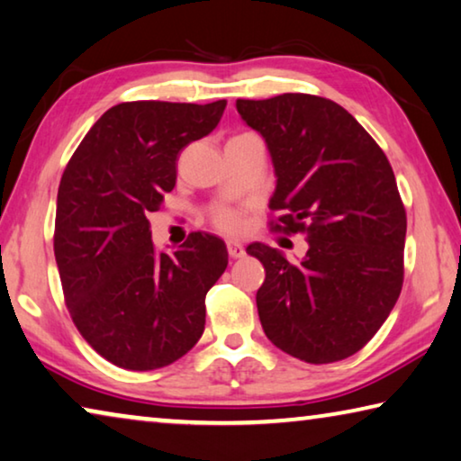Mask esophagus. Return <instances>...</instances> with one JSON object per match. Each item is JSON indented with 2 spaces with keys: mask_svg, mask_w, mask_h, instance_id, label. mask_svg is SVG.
I'll list each match as a JSON object with an SVG mask.
<instances>
[{
  "mask_svg": "<svg viewBox=\"0 0 461 461\" xmlns=\"http://www.w3.org/2000/svg\"><path fill=\"white\" fill-rule=\"evenodd\" d=\"M228 252H230V258H242L244 254H246V250H244V246L240 244V242H228Z\"/></svg>",
  "mask_w": 461,
  "mask_h": 461,
  "instance_id": "esophagus-1",
  "label": "esophagus"
}]
</instances>
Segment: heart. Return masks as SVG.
<instances>
[{
	"label": "heart",
	"mask_w": 461,
	"mask_h": 461,
	"mask_svg": "<svg viewBox=\"0 0 461 461\" xmlns=\"http://www.w3.org/2000/svg\"><path fill=\"white\" fill-rule=\"evenodd\" d=\"M211 221H213L219 231L225 233H238L244 228L242 211L233 207H217L213 213H211Z\"/></svg>",
	"instance_id": "b5f03b06"
}]
</instances>
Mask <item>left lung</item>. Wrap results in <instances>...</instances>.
Returning a JSON list of instances; mask_svg holds the SVG:
<instances>
[{"label": "left lung", "instance_id": "1", "mask_svg": "<svg viewBox=\"0 0 461 461\" xmlns=\"http://www.w3.org/2000/svg\"><path fill=\"white\" fill-rule=\"evenodd\" d=\"M265 137L276 188L270 228L305 233L308 252L289 262L276 248H246L265 267L257 294L262 330L275 347L322 365L374 339L404 281L406 211L382 148L355 116L312 94L238 100Z\"/></svg>", "mask_w": 461, "mask_h": 461}]
</instances>
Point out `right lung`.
<instances>
[{"instance_id":"right-lung-1","label":"right lung","mask_w":461,"mask_h":461,"mask_svg":"<svg viewBox=\"0 0 461 461\" xmlns=\"http://www.w3.org/2000/svg\"><path fill=\"white\" fill-rule=\"evenodd\" d=\"M225 104L122 102L65 167L53 238L65 303L87 345L116 367H166L204 330V295L228 268V248L193 231L174 254L158 252L148 215L176 185L178 153L217 127Z\"/></svg>"}]
</instances>
